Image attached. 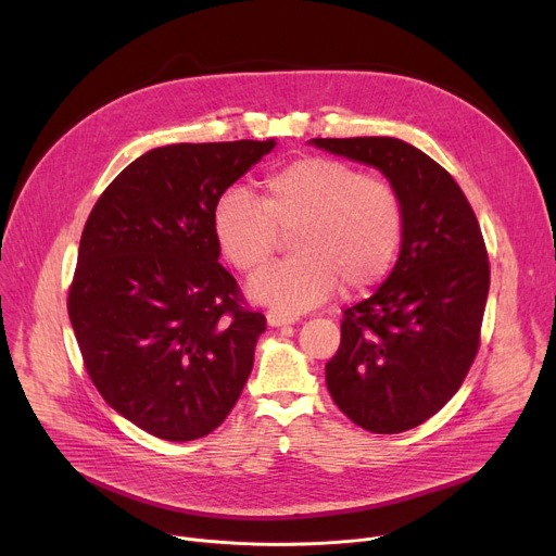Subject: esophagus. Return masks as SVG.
<instances>
[{
    "mask_svg": "<svg viewBox=\"0 0 556 556\" xmlns=\"http://www.w3.org/2000/svg\"><path fill=\"white\" fill-rule=\"evenodd\" d=\"M266 319H268L270 327H286V325H295L298 323V315L281 313V311H268Z\"/></svg>",
    "mask_w": 556,
    "mask_h": 556,
    "instance_id": "obj_1",
    "label": "esophagus"
}]
</instances>
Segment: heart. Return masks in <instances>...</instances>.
I'll return each instance as SVG.
<instances>
[{"instance_id": "heart-1", "label": "heart", "mask_w": 556, "mask_h": 556, "mask_svg": "<svg viewBox=\"0 0 556 556\" xmlns=\"http://www.w3.org/2000/svg\"><path fill=\"white\" fill-rule=\"evenodd\" d=\"M295 256L258 270L248 293L281 313H302L381 281L403 239V202L383 178L329 157H302L270 173L266 198L231 187L214 207L216 241L233 268L252 273L292 231Z\"/></svg>"}]
</instances>
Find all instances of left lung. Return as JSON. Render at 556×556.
<instances>
[{
    "label": "left lung",
    "mask_w": 556,
    "mask_h": 556,
    "mask_svg": "<svg viewBox=\"0 0 556 556\" xmlns=\"http://www.w3.org/2000/svg\"><path fill=\"white\" fill-rule=\"evenodd\" d=\"M381 170L403 202L396 266L342 317L327 388L356 426L394 434L437 415L480 346L489 258L478 218L451 173L394 137L311 139Z\"/></svg>",
    "instance_id": "obj_1"
}]
</instances>
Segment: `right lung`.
Returning a JSON list of instances; mask_svg holds the SVG:
<instances>
[{"label":"right lung","instance_id":"right-lung-1","mask_svg":"<svg viewBox=\"0 0 556 556\" xmlns=\"http://www.w3.org/2000/svg\"><path fill=\"white\" fill-rule=\"evenodd\" d=\"M275 139L170 143L128 164L85 223L67 311L112 410L166 442L218 428L266 317L220 263L214 207Z\"/></svg>","mask_w":556,"mask_h":556}]
</instances>
